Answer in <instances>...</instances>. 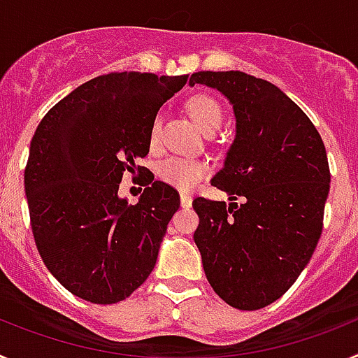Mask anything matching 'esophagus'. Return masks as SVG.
Here are the masks:
<instances>
[{
	"label": "esophagus",
	"mask_w": 358,
	"mask_h": 358,
	"mask_svg": "<svg viewBox=\"0 0 358 358\" xmlns=\"http://www.w3.org/2000/svg\"><path fill=\"white\" fill-rule=\"evenodd\" d=\"M192 202H194V199L189 197V195H181V206L182 208H192Z\"/></svg>",
	"instance_id": "34e87169"
}]
</instances>
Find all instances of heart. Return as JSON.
Wrapping results in <instances>:
<instances>
[{"instance_id": "b5f03b06", "label": "heart", "mask_w": 358, "mask_h": 358, "mask_svg": "<svg viewBox=\"0 0 358 358\" xmlns=\"http://www.w3.org/2000/svg\"><path fill=\"white\" fill-rule=\"evenodd\" d=\"M188 113L204 132H213L222 123V107L210 94H195L188 100ZM161 120L156 118L150 127V141L156 143L159 136ZM210 172L204 161L189 159V157L172 156L164 159L157 169L161 181L181 192H192Z\"/></svg>"}]
</instances>
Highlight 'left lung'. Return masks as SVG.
<instances>
[{
	"mask_svg": "<svg viewBox=\"0 0 358 358\" xmlns=\"http://www.w3.org/2000/svg\"><path fill=\"white\" fill-rule=\"evenodd\" d=\"M188 84L220 91L236 120L235 140L211 185L242 201H194L202 267L227 305L264 308L292 287L321 236L330 192L324 143L271 82L242 71H199Z\"/></svg>",
	"mask_w": 358,
	"mask_h": 358,
	"instance_id": "1",
	"label": "left lung"
}]
</instances>
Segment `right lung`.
I'll return each instance as SVG.
<instances>
[{"label": "right lung", "instance_id": "right-lung-1", "mask_svg": "<svg viewBox=\"0 0 358 358\" xmlns=\"http://www.w3.org/2000/svg\"><path fill=\"white\" fill-rule=\"evenodd\" d=\"M186 80L102 75L55 103L31 138L24 192L36 245L59 283L85 301H122L156 265L179 194L152 173L136 204L118 188L148 154L159 107Z\"/></svg>", "mask_w": 358, "mask_h": 358}]
</instances>
